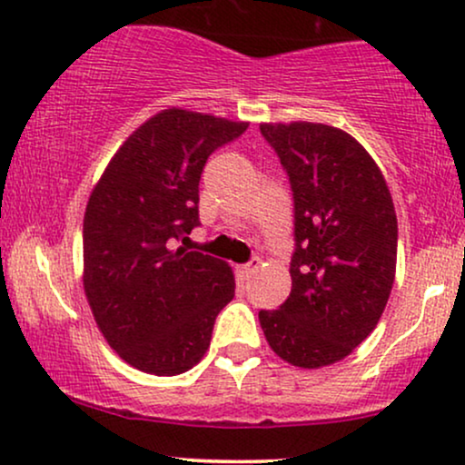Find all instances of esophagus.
Wrapping results in <instances>:
<instances>
[{
  "instance_id": "34e87169",
  "label": "esophagus",
  "mask_w": 465,
  "mask_h": 465,
  "mask_svg": "<svg viewBox=\"0 0 465 465\" xmlns=\"http://www.w3.org/2000/svg\"><path fill=\"white\" fill-rule=\"evenodd\" d=\"M259 267H261V261H259V259H254V261H250L248 265H242V267H239V273H242V278H243V280H250L252 276H254L256 272H259Z\"/></svg>"
}]
</instances>
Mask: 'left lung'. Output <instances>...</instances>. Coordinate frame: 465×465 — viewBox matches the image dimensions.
<instances>
[{
  "instance_id": "8db88e82",
  "label": "left lung",
  "mask_w": 465,
  "mask_h": 465,
  "mask_svg": "<svg viewBox=\"0 0 465 465\" xmlns=\"http://www.w3.org/2000/svg\"><path fill=\"white\" fill-rule=\"evenodd\" d=\"M289 174L295 204L291 295L261 311L269 347L284 362L321 369L347 358L375 330L397 272V213L366 148L321 123H262Z\"/></svg>"
}]
</instances>
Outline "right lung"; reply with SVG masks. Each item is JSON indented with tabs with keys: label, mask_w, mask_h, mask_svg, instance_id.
Returning <instances> with one entry per match:
<instances>
[{
	"label": "right lung",
	"mask_w": 465,
	"mask_h": 465,
	"mask_svg": "<svg viewBox=\"0 0 465 465\" xmlns=\"http://www.w3.org/2000/svg\"><path fill=\"white\" fill-rule=\"evenodd\" d=\"M248 123L170 107L131 134L107 163L84 215V291L101 334L124 362L181 375L211 345L234 297L220 259L172 248L198 226L209 154Z\"/></svg>",
	"instance_id": "1"
}]
</instances>
